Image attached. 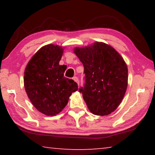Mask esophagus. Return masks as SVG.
Instances as JSON below:
<instances>
[{"instance_id":"obj_1","label":"esophagus","mask_w":155,"mask_h":155,"mask_svg":"<svg viewBox=\"0 0 155 155\" xmlns=\"http://www.w3.org/2000/svg\"><path fill=\"white\" fill-rule=\"evenodd\" d=\"M72 79L74 80L76 83H78V85H79V82H78V78H77V77H73V78H72Z\"/></svg>"}]
</instances>
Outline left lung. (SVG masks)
<instances>
[{"label":"left lung","mask_w":155,"mask_h":155,"mask_svg":"<svg viewBox=\"0 0 155 155\" xmlns=\"http://www.w3.org/2000/svg\"><path fill=\"white\" fill-rule=\"evenodd\" d=\"M74 52L84 66L85 83L79 91L90 112L107 115L121 103L128 85V68L118 52L101 41L76 47Z\"/></svg>","instance_id":"8db88e82"}]
</instances>
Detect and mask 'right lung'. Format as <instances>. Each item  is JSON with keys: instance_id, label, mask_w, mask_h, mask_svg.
<instances>
[{"instance_id": "right-lung-1", "label": "right lung", "mask_w": 155, "mask_h": 155, "mask_svg": "<svg viewBox=\"0 0 155 155\" xmlns=\"http://www.w3.org/2000/svg\"><path fill=\"white\" fill-rule=\"evenodd\" d=\"M64 47L54 44L42 46L26 66L24 85L33 105L44 115L53 116L67 105L77 83L65 78V67L60 65Z\"/></svg>"}]
</instances>
